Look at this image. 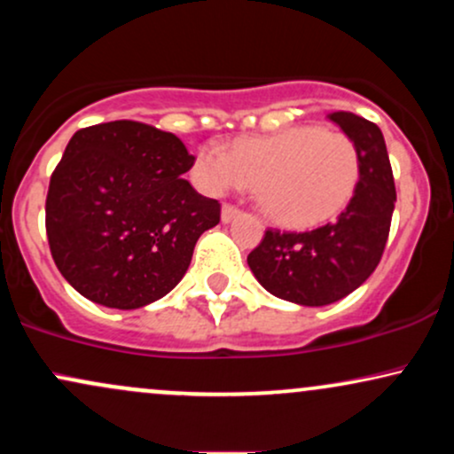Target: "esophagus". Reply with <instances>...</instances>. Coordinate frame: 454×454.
<instances>
[{"label": "esophagus", "mask_w": 454, "mask_h": 454, "mask_svg": "<svg viewBox=\"0 0 454 454\" xmlns=\"http://www.w3.org/2000/svg\"><path fill=\"white\" fill-rule=\"evenodd\" d=\"M237 215H239L237 207H232V205H223V207H222V222H223V223L232 222Z\"/></svg>", "instance_id": "obj_1"}]
</instances>
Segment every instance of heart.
<instances>
[{
    "label": "heart",
    "instance_id": "obj_1",
    "mask_svg": "<svg viewBox=\"0 0 454 454\" xmlns=\"http://www.w3.org/2000/svg\"><path fill=\"white\" fill-rule=\"evenodd\" d=\"M192 176L209 194L256 185L262 211L286 228H314L346 209L361 179V153L343 132L294 126L241 138L231 153L207 145Z\"/></svg>",
    "mask_w": 454,
    "mask_h": 454
}]
</instances>
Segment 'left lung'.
I'll return each mask as SVG.
<instances>
[{
    "instance_id": "1",
    "label": "left lung",
    "mask_w": 454,
    "mask_h": 454,
    "mask_svg": "<svg viewBox=\"0 0 454 454\" xmlns=\"http://www.w3.org/2000/svg\"><path fill=\"white\" fill-rule=\"evenodd\" d=\"M328 119L356 143L361 153V179L350 205L335 222L309 232L269 228L247 256L264 290L305 307L335 303L376 270L397 202L387 145L376 123L346 111L331 113Z\"/></svg>"
}]
</instances>
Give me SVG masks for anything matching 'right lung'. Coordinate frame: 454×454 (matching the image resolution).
<instances>
[{
	"instance_id": "right-lung-1",
	"label": "right lung",
	"mask_w": 454,
	"mask_h": 454,
	"mask_svg": "<svg viewBox=\"0 0 454 454\" xmlns=\"http://www.w3.org/2000/svg\"><path fill=\"white\" fill-rule=\"evenodd\" d=\"M192 166L175 134L147 123L78 129L46 196L51 254L76 293L138 309L184 279L196 241L222 211L181 179Z\"/></svg>"
}]
</instances>
